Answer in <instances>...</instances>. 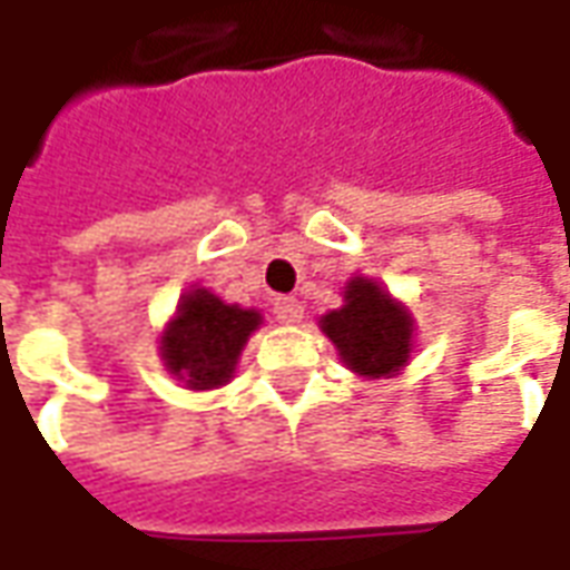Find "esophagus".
<instances>
[{
    "instance_id": "34e87169",
    "label": "esophagus",
    "mask_w": 570,
    "mask_h": 570,
    "mask_svg": "<svg viewBox=\"0 0 570 570\" xmlns=\"http://www.w3.org/2000/svg\"><path fill=\"white\" fill-rule=\"evenodd\" d=\"M273 316L278 322H285V325H294V322H301L304 318V306L297 297H276L273 301Z\"/></svg>"
}]
</instances>
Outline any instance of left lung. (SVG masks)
<instances>
[{
  "label": "left lung",
  "instance_id": "8db88e82",
  "mask_svg": "<svg viewBox=\"0 0 570 570\" xmlns=\"http://www.w3.org/2000/svg\"><path fill=\"white\" fill-rule=\"evenodd\" d=\"M322 331L341 350L343 362L356 374L383 377L407 362L411 316L368 278L346 285V304L322 316Z\"/></svg>",
  "mask_w": 570,
  "mask_h": 570
}]
</instances>
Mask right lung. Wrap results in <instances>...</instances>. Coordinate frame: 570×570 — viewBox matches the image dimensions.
Returning a JSON list of instances; mask_svg holds the SVG:
<instances>
[{
  "label": "right lung",
  "instance_id": "obj_1",
  "mask_svg": "<svg viewBox=\"0 0 570 570\" xmlns=\"http://www.w3.org/2000/svg\"><path fill=\"white\" fill-rule=\"evenodd\" d=\"M261 325V313L224 304L205 288L184 294L163 337L165 368L189 390L224 386L236 371L242 346Z\"/></svg>",
  "mask_w": 570,
  "mask_h": 570
}]
</instances>
